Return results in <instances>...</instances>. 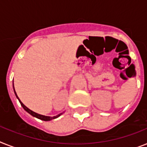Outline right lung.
I'll use <instances>...</instances> for the list:
<instances>
[{
  "mask_svg": "<svg viewBox=\"0 0 147 147\" xmlns=\"http://www.w3.org/2000/svg\"><path fill=\"white\" fill-rule=\"evenodd\" d=\"M13 89H14V92H15V88H14V86H13ZM15 94H16V98H18V99H19V102H20V104H21V105H22V106L23 108H24V110H26V111H27V112L28 113H30V114H31V116H34V117H36V118L40 119L43 120V121H50V120L54 119L57 118V117H59V116H60L61 114H61L57 115V116H53V117H50V116H43V115L38 114V113H34V111H32V110H30V109L28 108L27 107H25V105H24V104H22V102L21 100H19V97L17 96V94H16V92H15Z\"/></svg>",
  "mask_w": 147,
  "mask_h": 147,
  "instance_id": "1",
  "label": "right lung"
}]
</instances>
